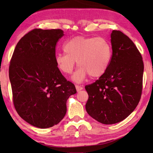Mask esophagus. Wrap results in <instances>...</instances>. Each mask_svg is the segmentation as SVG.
Segmentation results:
<instances>
[{"label":"esophagus","instance_id":"esophagus-1","mask_svg":"<svg viewBox=\"0 0 153 153\" xmlns=\"http://www.w3.org/2000/svg\"><path fill=\"white\" fill-rule=\"evenodd\" d=\"M76 88L77 90V91L79 92V91H80V90H82L83 89V87L81 86H78V85H76Z\"/></svg>","mask_w":153,"mask_h":153}]
</instances>
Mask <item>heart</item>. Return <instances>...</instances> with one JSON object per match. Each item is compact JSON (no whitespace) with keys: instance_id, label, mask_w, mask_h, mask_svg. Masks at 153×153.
<instances>
[{"instance_id":"obj_1","label":"heart","mask_w":153,"mask_h":153,"mask_svg":"<svg viewBox=\"0 0 153 153\" xmlns=\"http://www.w3.org/2000/svg\"><path fill=\"white\" fill-rule=\"evenodd\" d=\"M65 54H58L55 63L59 70L66 74L73 72L76 62L80 68L74 75L73 79L82 82L88 75L95 78L102 76L109 67L112 47L102 37L76 36L65 43Z\"/></svg>"}]
</instances>
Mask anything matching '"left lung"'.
Here are the masks:
<instances>
[{"instance_id": "1", "label": "left lung", "mask_w": 153, "mask_h": 153, "mask_svg": "<svg viewBox=\"0 0 153 153\" xmlns=\"http://www.w3.org/2000/svg\"><path fill=\"white\" fill-rule=\"evenodd\" d=\"M112 57L107 71L95 82L86 85L87 113L103 124L125 120L140 100L144 63L138 49L120 30L111 34Z\"/></svg>"}]
</instances>
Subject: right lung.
Masks as SVG:
<instances>
[{
  "label": "right lung",
  "instance_id": "obj_1",
  "mask_svg": "<svg viewBox=\"0 0 153 153\" xmlns=\"http://www.w3.org/2000/svg\"><path fill=\"white\" fill-rule=\"evenodd\" d=\"M60 29L36 28L17 44L9 65L13 102L19 115L39 128L58 124L67 112V100L77 92L55 63Z\"/></svg>",
  "mask_w": 153,
  "mask_h": 153
}]
</instances>
